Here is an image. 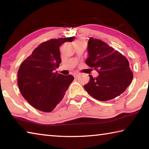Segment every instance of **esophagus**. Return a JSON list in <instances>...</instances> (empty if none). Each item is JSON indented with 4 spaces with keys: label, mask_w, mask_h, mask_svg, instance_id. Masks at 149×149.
Segmentation results:
<instances>
[{
    "label": "esophagus",
    "mask_w": 149,
    "mask_h": 149,
    "mask_svg": "<svg viewBox=\"0 0 149 149\" xmlns=\"http://www.w3.org/2000/svg\"><path fill=\"white\" fill-rule=\"evenodd\" d=\"M73 75H74V77H77L78 75H79V74H78V73H74Z\"/></svg>",
    "instance_id": "1"
}]
</instances>
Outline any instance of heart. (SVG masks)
I'll use <instances>...</instances> for the list:
<instances>
[{
	"label": "heart",
	"mask_w": 149,
	"mask_h": 149,
	"mask_svg": "<svg viewBox=\"0 0 149 149\" xmlns=\"http://www.w3.org/2000/svg\"><path fill=\"white\" fill-rule=\"evenodd\" d=\"M76 42H82V41H77Z\"/></svg>",
	"instance_id": "obj_1"
}]
</instances>
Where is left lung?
I'll list each match as a JSON object with an SVG mask.
<instances>
[{
  "label": "left lung",
  "instance_id": "obj_1",
  "mask_svg": "<svg viewBox=\"0 0 149 149\" xmlns=\"http://www.w3.org/2000/svg\"><path fill=\"white\" fill-rule=\"evenodd\" d=\"M85 63L99 73L84 85L85 89L95 99L107 101L120 96L129 86L133 75L126 57L101 40L90 37Z\"/></svg>",
  "mask_w": 149,
  "mask_h": 149
}]
</instances>
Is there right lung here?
<instances>
[{"label": "right lung", "mask_w": 149, "mask_h": 149, "mask_svg": "<svg viewBox=\"0 0 149 149\" xmlns=\"http://www.w3.org/2000/svg\"><path fill=\"white\" fill-rule=\"evenodd\" d=\"M75 37L50 39L42 42L20 65L17 85L22 95L32 107L50 112L61 102L74 80L72 75L54 72L61 63L59 47Z\"/></svg>", "instance_id": "right-lung-1"}]
</instances>
